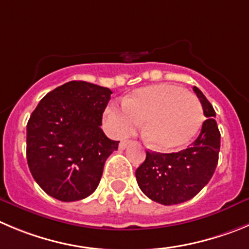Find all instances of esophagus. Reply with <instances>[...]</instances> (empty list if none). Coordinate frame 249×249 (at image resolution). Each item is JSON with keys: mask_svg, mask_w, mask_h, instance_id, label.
Listing matches in <instances>:
<instances>
[{"mask_svg": "<svg viewBox=\"0 0 249 249\" xmlns=\"http://www.w3.org/2000/svg\"><path fill=\"white\" fill-rule=\"evenodd\" d=\"M131 143H132L131 140H123V141H121L120 149H124V148H126L128 144H131Z\"/></svg>", "mask_w": 249, "mask_h": 249, "instance_id": "obj_1", "label": "esophagus"}]
</instances>
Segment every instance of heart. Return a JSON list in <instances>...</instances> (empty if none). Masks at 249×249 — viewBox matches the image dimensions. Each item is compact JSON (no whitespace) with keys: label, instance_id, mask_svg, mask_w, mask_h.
Masks as SVG:
<instances>
[{"label":"heart","instance_id":"heart-1","mask_svg":"<svg viewBox=\"0 0 249 249\" xmlns=\"http://www.w3.org/2000/svg\"><path fill=\"white\" fill-rule=\"evenodd\" d=\"M106 121L113 133L126 136L143 122V137L150 147L173 150L186 144L202 122V106L194 93L172 84L147 86L109 106Z\"/></svg>","mask_w":249,"mask_h":249}]
</instances>
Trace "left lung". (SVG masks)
Instances as JSON below:
<instances>
[{"label":"left lung","mask_w":249,"mask_h":249,"mask_svg":"<svg viewBox=\"0 0 249 249\" xmlns=\"http://www.w3.org/2000/svg\"><path fill=\"white\" fill-rule=\"evenodd\" d=\"M202 105L204 121L199 137L186 149L178 153L148 152L136 170L137 182L144 195L163 205H177L193 199L215 173L221 134L213 105L194 86Z\"/></svg>","instance_id":"obj_1"}]
</instances>
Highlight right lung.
I'll return each instance as SVG.
<instances>
[{
  "label": "right lung",
  "instance_id": "right-lung-1",
  "mask_svg": "<svg viewBox=\"0 0 249 249\" xmlns=\"http://www.w3.org/2000/svg\"><path fill=\"white\" fill-rule=\"evenodd\" d=\"M112 91L69 81L40 100L27 123V161L36 184L64 202L90 196L120 141L107 138L102 115Z\"/></svg>",
  "mask_w": 249,
  "mask_h": 249
}]
</instances>
